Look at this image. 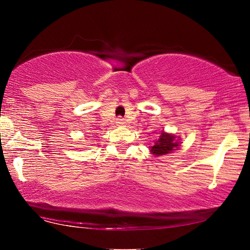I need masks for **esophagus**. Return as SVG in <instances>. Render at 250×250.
Masks as SVG:
<instances>
[{
	"mask_svg": "<svg viewBox=\"0 0 250 250\" xmlns=\"http://www.w3.org/2000/svg\"><path fill=\"white\" fill-rule=\"evenodd\" d=\"M116 124L118 125H125V118H122V117H118L117 120H116Z\"/></svg>",
	"mask_w": 250,
	"mask_h": 250,
	"instance_id": "obj_1",
	"label": "esophagus"
}]
</instances>
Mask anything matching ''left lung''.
Listing matches in <instances>:
<instances>
[{
    "label": "left lung",
    "mask_w": 250,
    "mask_h": 250,
    "mask_svg": "<svg viewBox=\"0 0 250 250\" xmlns=\"http://www.w3.org/2000/svg\"><path fill=\"white\" fill-rule=\"evenodd\" d=\"M179 146V142L175 141V137L172 134L163 132L161 133L160 139L155 142L153 146H151V152L154 155H164L175 150V147Z\"/></svg>",
    "instance_id": "8db88e82"
}]
</instances>
